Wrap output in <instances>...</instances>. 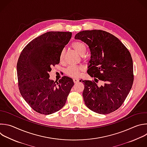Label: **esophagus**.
Segmentation results:
<instances>
[{
	"mask_svg": "<svg viewBox=\"0 0 147 147\" xmlns=\"http://www.w3.org/2000/svg\"><path fill=\"white\" fill-rule=\"evenodd\" d=\"M73 81H74V83H77V82H78V81H79V79L78 78H74L73 79Z\"/></svg>",
	"mask_w": 147,
	"mask_h": 147,
	"instance_id": "1",
	"label": "esophagus"
}]
</instances>
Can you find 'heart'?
Wrapping results in <instances>:
<instances>
[{
	"mask_svg": "<svg viewBox=\"0 0 147 147\" xmlns=\"http://www.w3.org/2000/svg\"><path fill=\"white\" fill-rule=\"evenodd\" d=\"M71 46L73 48L74 50L81 56L84 55V54L86 53V47L85 44L82 42L74 41L72 43ZM64 53H65V50H62L60 54L61 59H62ZM84 70H85V67L83 66H70L66 69V73L70 77H76L80 75L81 71H82Z\"/></svg>",
	"mask_w": 147,
	"mask_h": 147,
	"instance_id": "1",
	"label": "heart"
}]
</instances>
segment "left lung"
<instances>
[{"instance_id":"1","label":"left lung","mask_w":147,"mask_h":147,"mask_svg":"<svg viewBox=\"0 0 147 147\" xmlns=\"http://www.w3.org/2000/svg\"><path fill=\"white\" fill-rule=\"evenodd\" d=\"M74 38L89 47L91 55L88 74L105 83L98 86L94 82L82 81L85 105L100 114L117 110L126 99L133 82V61L129 51L117 37L101 30H83Z\"/></svg>"}]
</instances>
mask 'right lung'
<instances>
[{
  "label": "right lung",
  "mask_w": 147,
  "mask_h": 147,
  "mask_svg": "<svg viewBox=\"0 0 147 147\" xmlns=\"http://www.w3.org/2000/svg\"><path fill=\"white\" fill-rule=\"evenodd\" d=\"M70 32H48L29 42L21 52L17 65L20 93L35 111L54 113L65 105L74 85L72 78L63 76L50 80L51 67L59 63L60 54L69 42Z\"/></svg>",
  "instance_id": "add662e5"
}]
</instances>
